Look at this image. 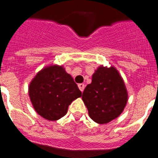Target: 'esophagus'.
I'll use <instances>...</instances> for the list:
<instances>
[{"label":"esophagus","mask_w":158,"mask_h":158,"mask_svg":"<svg viewBox=\"0 0 158 158\" xmlns=\"http://www.w3.org/2000/svg\"><path fill=\"white\" fill-rule=\"evenodd\" d=\"M78 87H79L80 90H81V91L83 92V91H84V87H85V85H84V84H78Z\"/></svg>","instance_id":"34e87169"}]
</instances>
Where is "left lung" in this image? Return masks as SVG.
Returning a JSON list of instances; mask_svg holds the SVG:
<instances>
[{"mask_svg": "<svg viewBox=\"0 0 158 158\" xmlns=\"http://www.w3.org/2000/svg\"><path fill=\"white\" fill-rule=\"evenodd\" d=\"M82 100L90 118L98 124H107L118 118L127 104V92L116 68L100 66L84 89Z\"/></svg>", "mask_w": 158, "mask_h": 158, "instance_id": "obj_1", "label": "left lung"}]
</instances>
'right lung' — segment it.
<instances>
[{"mask_svg":"<svg viewBox=\"0 0 158 158\" xmlns=\"http://www.w3.org/2000/svg\"><path fill=\"white\" fill-rule=\"evenodd\" d=\"M28 92L34 110L48 121L64 116L68 106L82 94L72 77L58 65L39 71L31 81Z\"/></svg>","mask_w":158,"mask_h":158,"instance_id":"add662e5","label":"right lung"}]
</instances>
